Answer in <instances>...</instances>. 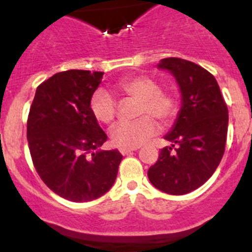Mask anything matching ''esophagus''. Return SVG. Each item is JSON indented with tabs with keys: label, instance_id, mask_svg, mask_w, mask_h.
Here are the masks:
<instances>
[{
	"label": "esophagus",
	"instance_id": "obj_1",
	"mask_svg": "<svg viewBox=\"0 0 252 252\" xmlns=\"http://www.w3.org/2000/svg\"><path fill=\"white\" fill-rule=\"evenodd\" d=\"M136 150H138V147H119V152H121L123 156L131 154V152L136 151Z\"/></svg>",
	"mask_w": 252,
	"mask_h": 252
}]
</instances>
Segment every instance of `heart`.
Here are the masks:
<instances>
[{
  "label": "heart",
  "mask_w": 252,
  "mask_h": 252,
  "mask_svg": "<svg viewBox=\"0 0 252 252\" xmlns=\"http://www.w3.org/2000/svg\"><path fill=\"white\" fill-rule=\"evenodd\" d=\"M118 90L139 101L138 116L141 117L134 122H122L112 128L111 140L116 146H140L158 133L159 126L155 118L162 124H168L177 114V102L173 96L161 91L159 84L146 75L122 80ZM90 110L98 122L111 124L116 118V100L108 91L98 89L91 96Z\"/></svg>",
  "instance_id": "obj_1"
}]
</instances>
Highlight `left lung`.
Segmentation results:
<instances>
[{"label": "left lung", "mask_w": 252, "mask_h": 252, "mask_svg": "<svg viewBox=\"0 0 252 252\" xmlns=\"http://www.w3.org/2000/svg\"><path fill=\"white\" fill-rule=\"evenodd\" d=\"M177 80L182 107L171 131V142L147 171L150 182L161 191L184 195L201 187L215 173L224 154L228 108L216 78L196 63L177 57L157 64Z\"/></svg>", "instance_id": "8db88e82"}]
</instances>
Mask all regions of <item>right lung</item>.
Instances as JSON below:
<instances>
[{
	"label": "right lung",
	"instance_id": "obj_1",
	"mask_svg": "<svg viewBox=\"0 0 252 252\" xmlns=\"http://www.w3.org/2000/svg\"><path fill=\"white\" fill-rule=\"evenodd\" d=\"M102 72L70 69L40 84L28 117L27 138L35 169L63 199L88 202L113 185L123 156L98 150L107 135L90 110Z\"/></svg>",
	"mask_w": 252,
	"mask_h": 252
}]
</instances>
